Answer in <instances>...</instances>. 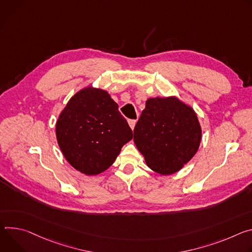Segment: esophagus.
<instances>
[{
    "instance_id": "34e87169",
    "label": "esophagus",
    "mask_w": 252,
    "mask_h": 252,
    "mask_svg": "<svg viewBox=\"0 0 252 252\" xmlns=\"http://www.w3.org/2000/svg\"><path fill=\"white\" fill-rule=\"evenodd\" d=\"M128 124H129L130 128L133 130L134 127H135V125H136V120H129V121H128Z\"/></svg>"
}]
</instances>
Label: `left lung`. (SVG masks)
Instances as JSON below:
<instances>
[{"instance_id":"left-lung-1","label":"left lung","mask_w":252,"mask_h":252,"mask_svg":"<svg viewBox=\"0 0 252 252\" xmlns=\"http://www.w3.org/2000/svg\"><path fill=\"white\" fill-rule=\"evenodd\" d=\"M201 138L196 112L176 96H169L147 99L133 140L151 170L171 175L196 154Z\"/></svg>"}]
</instances>
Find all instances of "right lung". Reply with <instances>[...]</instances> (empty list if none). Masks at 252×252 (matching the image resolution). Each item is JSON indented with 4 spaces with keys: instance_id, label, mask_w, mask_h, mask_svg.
<instances>
[{
    "instance_id": "1",
    "label": "right lung",
    "mask_w": 252,
    "mask_h": 252,
    "mask_svg": "<svg viewBox=\"0 0 252 252\" xmlns=\"http://www.w3.org/2000/svg\"><path fill=\"white\" fill-rule=\"evenodd\" d=\"M132 136L118 104L107 91L92 86L73 95L56 122V137L65 159L88 176L107 170Z\"/></svg>"
}]
</instances>
